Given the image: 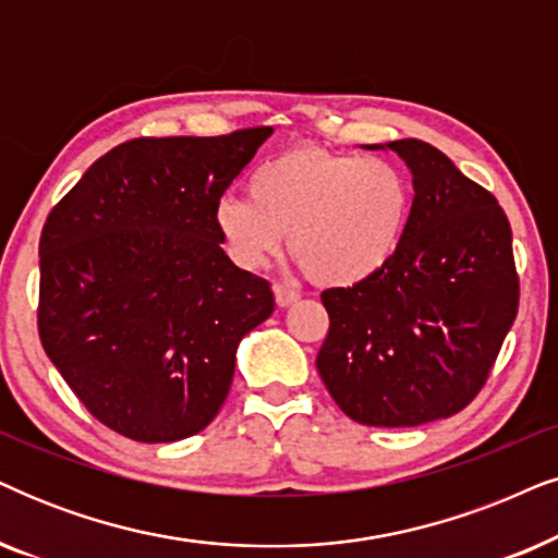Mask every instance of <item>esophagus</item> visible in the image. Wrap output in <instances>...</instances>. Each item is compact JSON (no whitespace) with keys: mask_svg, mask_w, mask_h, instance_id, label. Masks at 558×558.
<instances>
[{"mask_svg":"<svg viewBox=\"0 0 558 558\" xmlns=\"http://www.w3.org/2000/svg\"><path fill=\"white\" fill-rule=\"evenodd\" d=\"M274 296H277L279 307H289L300 300V292H294V289L287 284H274Z\"/></svg>","mask_w":558,"mask_h":558,"instance_id":"obj_1","label":"esophagus"}]
</instances>
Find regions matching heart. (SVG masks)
Returning a JSON list of instances; mask_svg holds the SVG:
<instances>
[{
    "instance_id": "b5f03b06",
    "label": "heart",
    "mask_w": 558,
    "mask_h": 558,
    "mask_svg": "<svg viewBox=\"0 0 558 558\" xmlns=\"http://www.w3.org/2000/svg\"><path fill=\"white\" fill-rule=\"evenodd\" d=\"M222 194L215 226L235 264L258 269L284 245L317 284L353 287L392 262L412 213L410 179L387 158L292 148Z\"/></svg>"
}]
</instances>
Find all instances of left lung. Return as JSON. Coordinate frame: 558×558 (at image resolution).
Returning a JSON list of instances; mask_svg holds the SVG:
<instances>
[{"instance_id":"obj_1","label":"left lung","mask_w":558,"mask_h":558,"mask_svg":"<svg viewBox=\"0 0 558 558\" xmlns=\"http://www.w3.org/2000/svg\"><path fill=\"white\" fill-rule=\"evenodd\" d=\"M387 148L412 171L408 233L376 277L320 294L330 328L315 364L351 421L412 428L480 395L518 315L520 281L497 199L430 143Z\"/></svg>"}]
</instances>
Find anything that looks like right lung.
<instances>
[{
	"label": "right lung",
	"instance_id": "obj_1",
	"mask_svg": "<svg viewBox=\"0 0 558 558\" xmlns=\"http://www.w3.org/2000/svg\"><path fill=\"white\" fill-rule=\"evenodd\" d=\"M271 128L135 137L97 158L40 233L38 332L78 402L141 444L213 423L271 284L220 248L215 205Z\"/></svg>",
	"mask_w": 558,
	"mask_h": 558
}]
</instances>
